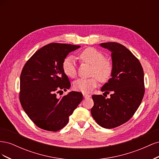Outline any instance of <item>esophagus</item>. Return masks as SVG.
Returning <instances> with one entry per match:
<instances>
[{
    "instance_id": "esophagus-1",
    "label": "esophagus",
    "mask_w": 159,
    "mask_h": 159,
    "mask_svg": "<svg viewBox=\"0 0 159 159\" xmlns=\"http://www.w3.org/2000/svg\"><path fill=\"white\" fill-rule=\"evenodd\" d=\"M83 95H84V97L85 98H89L91 97V95L88 94V93H83Z\"/></svg>"
}]
</instances>
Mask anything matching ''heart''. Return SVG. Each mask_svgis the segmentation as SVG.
Masks as SVG:
<instances>
[{
    "instance_id": "b5f03b06",
    "label": "heart",
    "mask_w": 159,
    "mask_h": 159,
    "mask_svg": "<svg viewBox=\"0 0 159 159\" xmlns=\"http://www.w3.org/2000/svg\"><path fill=\"white\" fill-rule=\"evenodd\" d=\"M79 59L81 61L92 65L91 75H94L88 79H78L74 81L73 88L75 90L83 93H89L98 85L99 81L105 82L111 76L113 64L110 60L105 58L103 53L89 47L80 52ZM62 70L69 78H74L76 76V64L73 57H66L62 62Z\"/></svg>"
}]
</instances>
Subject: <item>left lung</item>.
<instances>
[{
    "mask_svg": "<svg viewBox=\"0 0 159 159\" xmlns=\"http://www.w3.org/2000/svg\"><path fill=\"white\" fill-rule=\"evenodd\" d=\"M100 46L111 52V78L101 89L111 94L107 99L93 95L91 113L101 127L112 129L128 121L139 108L145 94L144 72L140 61L125 46L117 42Z\"/></svg>",
    "mask_w": 159,
    "mask_h": 159,
    "instance_id": "left-lung-1",
    "label": "left lung"
}]
</instances>
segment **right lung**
I'll return each mask as SVG.
<instances>
[{
	"mask_svg": "<svg viewBox=\"0 0 159 159\" xmlns=\"http://www.w3.org/2000/svg\"><path fill=\"white\" fill-rule=\"evenodd\" d=\"M80 47L51 43L36 51L23 67L19 99L28 117L40 129L57 131L64 128L83 99L82 93L77 91L57 96L71 85L62 70V62Z\"/></svg>",
	"mask_w": 159,
	"mask_h": 159,
	"instance_id": "1",
	"label": "right lung"
}]
</instances>
